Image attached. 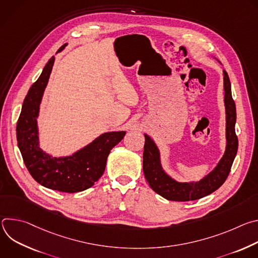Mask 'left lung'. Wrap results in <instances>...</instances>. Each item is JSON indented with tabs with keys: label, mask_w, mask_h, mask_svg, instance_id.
Listing matches in <instances>:
<instances>
[{
	"label": "left lung",
	"mask_w": 258,
	"mask_h": 258,
	"mask_svg": "<svg viewBox=\"0 0 258 258\" xmlns=\"http://www.w3.org/2000/svg\"><path fill=\"white\" fill-rule=\"evenodd\" d=\"M225 105L227 114L226 152L216 167L199 181L178 182L167 175L160 163V154L153 140L145 135L143 170L149 186L157 194L171 201H192L203 198L216 191L226 181L238 151V138L235 132L236 105L232 97L231 82L224 70Z\"/></svg>",
	"instance_id": "1"
}]
</instances>
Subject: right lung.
Returning <instances> with one entry per match:
<instances>
[{
    "instance_id": "right-lung-1",
    "label": "right lung",
    "mask_w": 258,
    "mask_h": 258,
    "mask_svg": "<svg viewBox=\"0 0 258 258\" xmlns=\"http://www.w3.org/2000/svg\"><path fill=\"white\" fill-rule=\"evenodd\" d=\"M54 61L55 57L48 61L24 99L16 126L17 144L26 168L36 181L52 190L76 193L91 188L102 176L110 150L123 139L125 132L105 133L71 156L57 158L45 153L39 146L36 117Z\"/></svg>"
}]
</instances>
